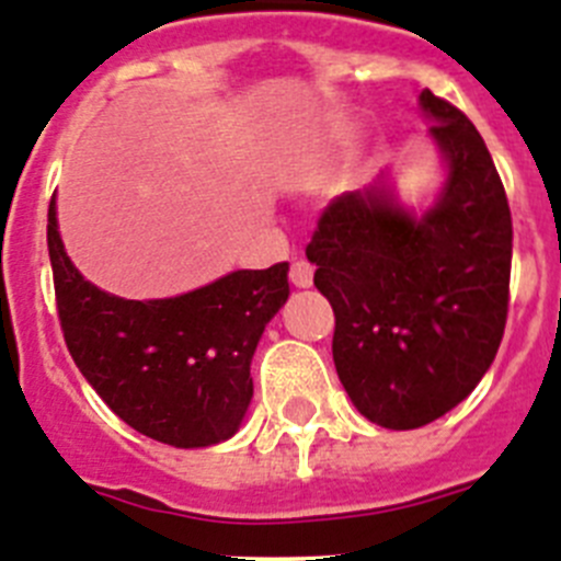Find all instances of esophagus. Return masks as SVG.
Masks as SVG:
<instances>
[{
    "instance_id": "esophagus-1",
    "label": "esophagus",
    "mask_w": 561,
    "mask_h": 561,
    "mask_svg": "<svg viewBox=\"0 0 561 561\" xmlns=\"http://www.w3.org/2000/svg\"><path fill=\"white\" fill-rule=\"evenodd\" d=\"M289 277H291V284L298 286V289H309L314 280V266L309 261H295L291 263Z\"/></svg>"
}]
</instances>
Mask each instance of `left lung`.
<instances>
[{
    "instance_id": "left-lung-1",
    "label": "left lung",
    "mask_w": 561,
    "mask_h": 561,
    "mask_svg": "<svg viewBox=\"0 0 561 561\" xmlns=\"http://www.w3.org/2000/svg\"><path fill=\"white\" fill-rule=\"evenodd\" d=\"M443 181L409 207L394 172L327 207L306 257L334 309V368L363 417L420 428L477 389L508 318L511 209L485 141L454 104L420 93Z\"/></svg>"
}]
</instances>
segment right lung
Instances as JSON below:
<instances>
[{"label":"right lung","instance_id":"obj_1","mask_svg":"<svg viewBox=\"0 0 561 561\" xmlns=\"http://www.w3.org/2000/svg\"><path fill=\"white\" fill-rule=\"evenodd\" d=\"M47 249L67 348L124 423L175 448H207L238 434L252 403L255 348L289 298V263L229 272L175 298H118L76 270L56 198Z\"/></svg>","mask_w":561,"mask_h":561}]
</instances>
